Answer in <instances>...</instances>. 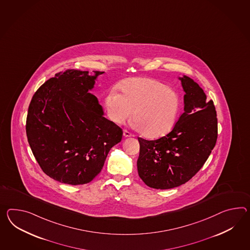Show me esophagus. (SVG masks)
Here are the masks:
<instances>
[{"label":"esophagus","instance_id":"1","mask_svg":"<svg viewBox=\"0 0 250 250\" xmlns=\"http://www.w3.org/2000/svg\"><path fill=\"white\" fill-rule=\"evenodd\" d=\"M132 135H133V134H131L127 130H125V131H124V136H125V137H131Z\"/></svg>","mask_w":250,"mask_h":250}]
</instances>
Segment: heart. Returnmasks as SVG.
Instances as JSON below:
<instances>
[{"instance_id": "b5f03b06", "label": "heart", "mask_w": 250, "mask_h": 250, "mask_svg": "<svg viewBox=\"0 0 250 250\" xmlns=\"http://www.w3.org/2000/svg\"><path fill=\"white\" fill-rule=\"evenodd\" d=\"M120 88L122 94L112 88L104 99L112 122L122 125L134 110V126L151 138L163 136L174 126L181 108L174 90L157 80L144 78L126 80Z\"/></svg>"}]
</instances>
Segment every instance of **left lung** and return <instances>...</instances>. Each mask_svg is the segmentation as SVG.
I'll list each match as a JSON object with an SVG mask.
<instances>
[{
  "label": "left lung",
  "instance_id": "left-lung-1",
  "mask_svg": "<svg viewBox=\"0 0 250 250\" xmlns=\"http://www.w3.org/2000/svg\"><path fill=\"white\" fill-rule=\"evenodd\" d=\"M182 81L184 112L169 134L157 140L139 137L138 174L147 186L166 189L189 181L201 170L218 138V119L213 101L187 76Z\"/></svg>",
  "mask_w": 250,
  "mask_h": 250
}]
</instances>
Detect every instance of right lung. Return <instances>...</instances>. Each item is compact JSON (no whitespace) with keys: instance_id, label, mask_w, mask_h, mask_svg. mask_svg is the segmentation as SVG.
Instances as JSON below:
<instances>
[{"instance_id":"add662e5","label":"right lung","mask_w":250,"mask_h":250,"mask_svg":"<svg viewBox=\"0 0 250 250\" xmlns=\"http://www.w3.org/2000/svg\"><path fill=\"white\" fill-rule=\"evenodd\" d=\"M67 69L47 80L29 105L26 134L31 151L48 176L60 183L91 182L103 168L123 131L104 117L98 98L89 93L101 71Z\"/></svg>"}]
</instances>
